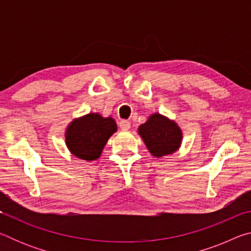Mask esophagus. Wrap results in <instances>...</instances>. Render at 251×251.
<instances>
[{
	"instance_id": "esophagus-1",
	"label": "esophagus",
	"mask_w": 251,
	"mask_h": 251,
	"mask_svg": "<svg viewBox=\"0 0 251 251\" xmlns=\"http://www.w3.org/2000/svg\"><path fill=\"white\" fill-rule=\"evenodd\" d=\"M120 127L123 130H128L130 128V123L126 120H122L120 122Z\"/></svg>"
}]
</instances>
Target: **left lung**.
<instances>
[{
  "mask_svg": "<svg viewBox=\"0 0 251 251\" xmlns=\"http://www.w3.org/2000/svg\"><path fill=\"white\" fill-rule=\"evenodd\" d=\"M138 133L155 157H163L175 152L180 146L182 134L174 121L160 114H152L145 124L139 126Z\"/></svg>",
  "mask_w": 251,
  "mask_h": 251,
  "instance_id": "obj_1",
  "label": "left lung"
}]
</instances>
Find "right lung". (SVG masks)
<instances>
[{"instance_id": "add662e5", "label": "right lung", "mask_w": 251, "mask_h": 251, "mask_svg": "<svg viewBox=\"0 0 251 251\" xmlns=\"http://www.w3.org/2000/svg\"><path fill=\"white\" fill-rule=\"evenodd\" d=\"M116 130L117 125L112 117H101L97 113L87 114L74 120L67 127L66 146L80 159L95 160Z\"/></svg>"}]
</instances>
